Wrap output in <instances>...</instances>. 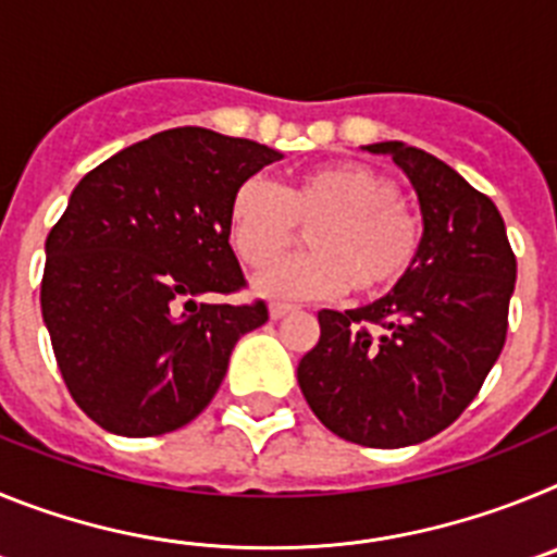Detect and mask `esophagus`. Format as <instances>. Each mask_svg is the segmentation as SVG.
<instances>
[{
  "instance_id": "34e87169",
  "label": "esophagus",
  "mask_w": 557,
  "mask_h": 557,
  "mask_svg": "<svg viewBox=\"0 0 557 557\" xmlns=\"http://www.w3.org/2000/svg\"><path fill=\"white\" fill-rule=\"evenodd\" d=\"M289 312H295V307H289V304H273V307H270V318H273V321H278V318H284V314Z\"/></svg>"
}]
</instances>
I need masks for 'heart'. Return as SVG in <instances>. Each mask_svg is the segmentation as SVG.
<instances>
[{
  "label": "heart",
  "instance_id": "heart-1",
  "mask_svg": "<svg viewBox=\"0 0 557 557\" xmlns=\"http://www.w3.org/2000/svg\"><path fill=\"white\" fill-rule=\"evenodd\" d=\"M308 228L309 255L272 262ZM421 223L401 191L366 164H323L284 186L248 178L228 206V236L264 298L376 295L405 282L421 253Z\"/></svg>",
  "mask_w": 557,
  "mask_h": 557
}]
</instances>
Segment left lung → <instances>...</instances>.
Wrapping results in <instances>:
<instances>
[{
  "mask_svg": "<svg viewBox=\"0 0 557 557\" xmlns=\"http://www.w3.org/2000/svg\"><path fill=\"white\" fill-rule=\"evenodd\" d=\"M366 150L410 178L421 253L385 298L318 312L321 339L298 362V385L334 435L398 449L446 430L480 393L508 334L516 256L494 200L449 164L401 141Z\"/></svg>",
  "mask_w": 557,
  "mask_h": 557,
  "instance_id": "obj_1",
  "label": "left lung"
}]
</instances>
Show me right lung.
Listing matches in <instances>:
<instances>
[{
  "instance_id": "right-lung-1",
  "label": "right lung",
  "mask_w": 557,
  "mask_h": 557,
  "mask_svg": "<svg viewBox=\"0 0 557 557\" xmlns=\"http://www.w3.org/2000/svg\"><path fill=\"white\" fill-rule=\"evenodd\" d=\"M282 152L206 127L125 147L75 186L47 236L41 314L69 393L102 430L152 437L206 410L236 339L268 321L231 295L234 191Z\"/></svg>"
}]
</instances>
